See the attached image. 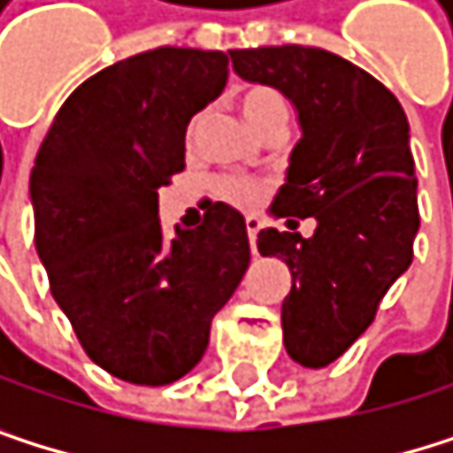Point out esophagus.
Segmentation results:
<instances>
[{"label": "esophagus", "instance_id": "34e87169", "mask_svg": "<svg viewBox=\"0 0 453 453\" xmlns=\"http://www.w3.org/2000/svg\"><path fill=\"white\" fill-rule=\"evenodd\" d=\"M259 219H254V216H248L245 219V229H248V240H251V251L257 254V234H259Z\"/></svg>", "mask_w": 453, "mask_h": 453}]
</instances>
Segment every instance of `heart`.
Listing matches in <instances>:
<instances>
[{"label":"heart","instance_id":"obj_1","mask_svg":"<svg viewBox=\"0 0 453 453\" xmlns=\"http://www.w3.org/2000/svg\"><path fill=\"white\" fill-rule=\"evenodd\" d=\"M237 107L242 112V119L251 124V129H257L259 134L275 129V127H283L286 129V121H288V102L286 96L273 88V86H265V83H254L240 91L237 96ZM199 116L191 119L188 129H186V137L191 140L199 129ZM273 183L265 180V178H240V175H226L216 183V194L229 202L234 208H257L267 199Z\"/></svg>","mask_w":453,"mask_h":453}]
</instances>
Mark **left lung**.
<instances>
[{
  "label": "left lung",
  "mask_w": 453,
  "mask_h": 453,
  "mask_svg": "<svg viewBox=\"0 0 453 453\" xmlns=\"http://www.w3.org/2000/svg\"><path fill=\"white\" fill-rule=\"evenodd\" d=\"M242 81L283 91L300 112L273 213L316 219L313 237L259 232V254L291 270L280 308L294 362L326 367L372 324L389 286L411 267L418 199L408 119L397 96L357 64L321 48L229 50Z\"/></svg>",
  "instance_id": "left-lung-1"
}]
</instances>
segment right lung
<instances>
[{
  "mask_svg": "<svg viewBox=\"0 0 453 453\" xmlns=\"http://www.w3.org/2000/svg\"><path fill=\"white\" fill-rule=\"evenodd\" d=\"M226 78L221 50L129 56L66 96L35 159V245L53 300L88 359L137 387L202 359L251 262L245 219L224 202L173 237L159 221V188L186 167V127Z\"/></svg>",
  "mask_w": 453,
  "mask_h": 453,
  "instance_id": "1",
  "label": "right lung"
}]
</instances>
